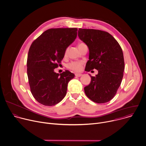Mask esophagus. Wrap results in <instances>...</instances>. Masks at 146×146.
Segmentation results:
<instances>
[{
  "mask_svg": "<svg viewBox=\"0 0 146 146\" xmlns=\"http://www.w3.org/2000/svg\"><path fill=\"white\" fill-rule=\"evenodd\" d=\"M75 76H76V77H80V76L82 75V74L76 73V74H75Z\"/></svg>",
  "mask_w": 146,
  "mask_h": 146,
  "instance_id": "esophagus-1",
  "label": "esophagus"
}]
</instances>
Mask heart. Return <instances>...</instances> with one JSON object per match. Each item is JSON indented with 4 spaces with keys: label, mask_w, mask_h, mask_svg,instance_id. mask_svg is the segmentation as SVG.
<instances>
[{
    "label": "heart",
    "mask_w": 146,
    "mask_h": 146,
    "mask_svg": "<svg viewBox=\"0 0 146 146\" xmlns=\"http://www.w3.org/2000/svg\"><path fill=\"white\" fill-rule=\"evenodd\" d=\"M82 44H84V43H79L78 45V47ZM67 50L66 51L65 54H67ZM83 64V62L82 61H72L67 65V67L72 71H79L82 69Z\"/></svg>",
    "instance_id": "b5f03b06"
}]
</instances>
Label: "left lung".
Here are the masks:
<instances>
[{"label":"left lung","mask_w":146,"mask_h":146,"mask_svg":"<svg viewBox=\"0 0 146 146\" xmlns=\"http://www.w3.org/2000/svg\"><path fill=\"white\" fill-rule=\"evenodd\" d=\"M79 38L89 49L86 71L96 69L89 85L84 88L87 96L97 103L110 101L120 86L124 70L123 54L116 40L108 33L95 29H79Z\"/></svg>","instance_id":"left-lung-1"}]
</instances>
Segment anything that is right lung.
Masks as SVG:
<instances>
[{"label":"right lung","mask_w":146,"mask_h":146,"mask_svg":"<svg viewBox=\"0 0 146 146\" xmlns=\"http://www.w3.org/2000/svg\"><path fill=\"white\" fill-rule=\"evenodd\" d=\"M76 28L50 29L31 44L27 71L31 94L40 104L52 106L66 96L68 82L75 75L66 70L54 72L64 58L66 48L77 36Z\"/></svg>","instance_id":"add662e5"}]
</instances>
